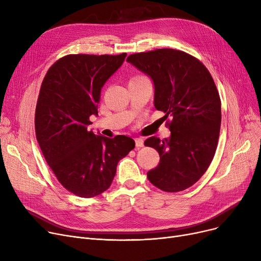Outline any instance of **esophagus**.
Returning a JSON list of instances; mask_svg holds the SVG:
<instances>
[{
    "instance_id": "1",
    "label": "esophagus",
    "mask_w": 261,
    "mask_h": 261,
    "mask_svg": "<svg viewBox=\"0 0 261 261\" xmlns=\"http://www.w3.org/2000/svg\"><path fill=\"white\" fill-rule=\"evenodd\" d=\"M135 146L138 148H141L144 146V141L143 139H135Z\"/></svg>"
}]
</instances>
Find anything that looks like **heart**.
<instances>
[{
    "instance_id": "heart-1",
    "label": "heart",
    "mask_w": 261,
    "mask_h": 261,
    "mask_svg": "<svg viewBox=\"0 0 261 261\" xmlns=\"http://www.w3.org/2000/svg\"><path fill=\"white\" fill-rule=\"evenodd\" d=\"M145 76H142V75H136V76H133L130 80H134V79H141V78H144Z\"/></svg>"
}]
</instances>
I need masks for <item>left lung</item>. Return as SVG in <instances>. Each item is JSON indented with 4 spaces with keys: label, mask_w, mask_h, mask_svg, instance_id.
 <instances>
[{
    "label": "left lung",
    "mask_w": 261,
    "mask_h": 261,
    "mask_svg": "<svg viewBox=\"0 0 261 261\" xmlns=\"http://www.w3.org/2000/svg\"><path fill=\"white\" fill-rule=\"evenodd\" d=\"M127 61L151 77L154 107L171 135L161 141L151 136L145 146L160 154L159 165L148 180L167 193L193 186L210 167L221 125V100L205 65L191 55L172 48L132 54Z\"/></svg>",
    "instance_id": "obj_1"
}]
</instances>
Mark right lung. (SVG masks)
<instances>
[{
	"label": "right lung",
	"mask_w": 261,
	"mask_h": 261,
	"mask_svg": "<svg viewBox=\"0 0 261 261\" xmlns=\"http://www.w3.org/2000/svg\"><path fill=\"white\" fill-rule=\"evenodd\" d=\"M126 56L67 55L48 68L40 88L37 141L60 184L81 198L96 197L111 186L119 160L135 147L129 136L109 139L88 128L90 116L98 114L101 88Z\"/></svg>",
	"instance_id": "right-lung-1"
}]
</instances>
